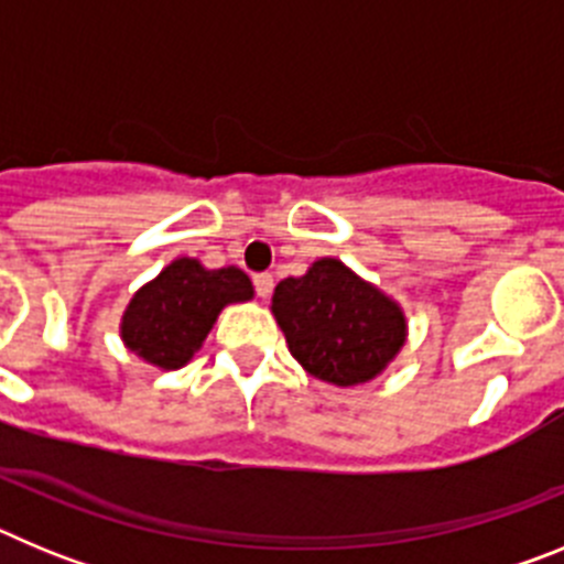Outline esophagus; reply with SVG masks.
<instances>
[{"label":"esophagus","instance_id":"34e87169","mask_svg":"<svg viewBox=\"0 0 564 564\" xmlns=\"http://www.w3.org/2000/svg\"><path fill=\"white\" fill-rule=\"evenodd\" d=\"M253 288H257V296L259 299L271 296V291H273V276H271V273H257V276H253Z\"/></svg>","mask_w":564,"mask_h":564}]
</instances>
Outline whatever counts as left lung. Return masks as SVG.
I'll use <instances>...</instances> for the list:
<instances>
[{
	"label": "left lung",
	"instance_id": "left-lung-1",
	"mask_svg": "<svg viewBox=\"0 0 564 564\" xmlns=\"http://www.w3.org/2000/svg\"><path fill=\"white\" fill-rule=\"evenodd\" d=\"M271 311L291 356L336 387L367 383L406 341L401 305L338 259H316L305 276L282 279Z\"/></svg>",
	"mask_w": 564,
	"mask_h": 564
}]
</instances>
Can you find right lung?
I'll return each instance as SVG.
<instances>
[{
  "instance_id": "1",
  "label": "right lung",
  "mask_w": 564,
  "mask_h": 564,
  "mask_svg": "<svg viewBox=\"0 0 564 564\" xmlns=\"http://www.w3.org/2000/svg\"><path fill=\"white\" fill-rule=\"evenodd\" d=\"M253 299L251 279L239 268L208 271L181 257L134 293L121 318L129 350L161 370H181L203 347L226 305Z\"/></svg>"
}]
</instances>
